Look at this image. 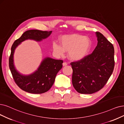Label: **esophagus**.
Segmentation results:
<instances>
[{"instance_id": "1", "label": "esophagus", "mask_w": 124, "mask_h": 124, "mask_svg": "<svg viewBox=\"0 0 124 124\" xmlns=\"http://www.w3.org/2000/svg\"><path fill=\"white\" fill-rule=\"evenodd\" d=\"M67 65H68V63H67L66 62H63V63H62L63 66H67Z\"/></svg>"}]
</instances>
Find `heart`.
Returning <instances> with one entry per match:
<instances>
[{
  "mask_svg": "<svg viewBox=\"0 0 124 124\" xmlns=\"http://www.w3.org/2000/svg\"><path fill=\"white\" fill-rule=\"evenodd\" d=\"M61 46L53 44L54 51L59 54L68 52V56L72 61H78L85 58L90 52L92 43L90 38L78 34H67L61 38Z\"/></svg>",
  "mask_w": 124,
  "mask_h": 124,
  "instance_id": "heart-1",
  "label": "heart"
}]
</instances>
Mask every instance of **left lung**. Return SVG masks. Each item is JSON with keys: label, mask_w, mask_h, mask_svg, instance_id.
I'll return each instance as SVG.
<instances>
[{"label": "left lung", "mask_w": 124, "mask_h": 124, "mask_svg": "<svg viewBox=\"0 0 124 124\" xmlns=\"http://www.w3.org/2000/svg\"><path fill=\"white\" fill-rule=\"evenodd\" d=\"M96 34L98 44L93 53L70 63L73 85L80 93L91 94L100 90L108 81L115 67L113 45L101 33L97 31Z\"/></svg>", "instance_id": "left-lung-1"}]
</instances>
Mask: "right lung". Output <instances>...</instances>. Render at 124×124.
I'll use <instances>...</instances> for the list:
<instances>
[{
  "instance_id": "obj_1",
  "label": "right lung",
  "mask_w": 124,
  "mask_h": 124,
  "mask_svg": "<svg viewBox=\"0 0 124 124\" xmlns=\"http://www.w3.org/2000/svg\"><path fill=\"white\" fill-rule=\"evenodd\" d=\"M52 31H42L33 29L24 32L21 37L14 42L9 58V67L16 85L23 91L39 94L50 90L55 80L56 74L62 67L63 61L50 57L44 58L35 72L28 75L20 73L14 64V53L16 47L22 42L28 39L41 41L50 35Z\"/></svg>"
}]
</instances>
